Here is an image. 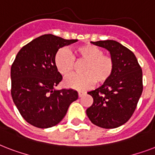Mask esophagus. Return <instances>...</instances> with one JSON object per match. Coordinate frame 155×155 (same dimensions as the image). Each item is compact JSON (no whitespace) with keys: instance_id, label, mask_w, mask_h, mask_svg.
I'll return each mask as SVG.
<instances>
[{"instance_id":"obj_1","label":"esophagus","mask_w":155,"mask_h":155,"mask_svg":"<svg viewBox=\"0 0 155 155\" xmlns=\"http://www.w3.org/2000/svg\"><path fill=\"white\" fill-rule=\"evenodd\" d=\"M84 94H85V92H84V91H79V92H78V95H79V97H82Z\"/></svg>"}]
</instances>
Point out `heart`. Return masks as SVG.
I'll use <instances>...</instances> for the list:
<instances>
[{"mask_svg": "<svg viewBox=\"0 0 155 155\" xmlns=\"http://www.w3.org/2000/svg\"><path fill=\"white\" fill-rule=\"evenodd\" d=\"M75 57L83 62L82 75H72L64 80L67 87L75 89H87L97 82L104 84L111 78L114 70V62L110 56L104 54V51L92 44L79 46L74 50V55L68 48H61L54 56V65L63 76L71 75L75 67Z\"/></svg>", "mask_w": 155, "mask_h": 155, "instance_id": "b5f03b06", "label": "heart"}]
</instances>
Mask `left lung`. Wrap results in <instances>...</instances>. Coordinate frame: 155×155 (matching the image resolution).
Masks as SVG:
<instances>
[{
    "mask_svg": "<svg viewBox=\"0 0 155 155\" xmlns=\"http://www.w3.org/2000/svg\"><path fill=\"white\" fill-rule=\"evenodd\" d=\"M108 50L114 62L111 78L98 88L87 92L93 103L86 113L94 125L114 129L132 117L142 90V71L134 54L117 41L92 42Z\"/></svg>",
    "mask_w": 155,
    "mask_h": 155,
    "instance_id": "8db88e82",
    "label": "left lung"
}]
</instances>
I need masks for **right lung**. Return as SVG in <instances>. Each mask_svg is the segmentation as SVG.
I'll return each instance as SVG.
<instances>
[{
	"label": "right lung",
	"instance_id": "obj_1",
	"mask_svg": "<svg viewBox=\"0 0 155 155\" xmlns=\"http://www.w3.org/2000/svg\"><path fill=\"white\" fill-rule=\"evenodd\" d=\"M77 41L44 35L24 46L16 56L11 67V95L30 125L41 129L54 126L78 99L75 90L54 88L63 79L54 65L55 54Z\"/></svg>",
	"mask_w": 155,
	"mask_h": 155
}]
</instances>
